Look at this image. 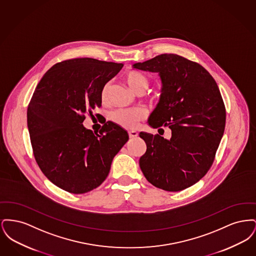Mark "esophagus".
<instances>
[{
	"mask_svg": "<svg viewBox=\"0 0 256 256\" xmlns=\"http://www.w3.org/2000/svg\"><path fill=\"white\" fill-rule=\"evenodd\" d=\"M128 136H130V138L137 137V136H138V132H137L136 130H130V132H128Z\"/></svg>",
	"mask_w": 256,
	"mask_h": 256,
	"instance_id": "obj_1",
	"label": "esophagus"
}]
</instances>
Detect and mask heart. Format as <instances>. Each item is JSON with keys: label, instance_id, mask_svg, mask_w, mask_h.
<instances>
[{"label": "heart", "instance_id": "heart-1", "mask_svg": "<svg viewBox=\"0 0 256 256\" xmlns=\"http://www.w3.org/2000/svg\"><path fill=\"white\" fill-rule=\"evenodd\" d=\"M124 80L128 87L136 94H141L148 86V80L144 74L138 71H130L126 74ZM110 91V84H106L102 87L100 92V98L102 102L108 98ZM146 111L144 108L138 106L132 110H115L111 113V121L126 128H134L138 126L140 121L146 117Z\"/></svg>", "mask_w": 256, "mask_h": 256}]
</instances>
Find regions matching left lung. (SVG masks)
Returning a JSON list of instances; mask_svg holds the SVG:
<instances>
[{
	"instance_id": "left-lung-1",
	"label": "left lung",
	"mask_w": 256,
	"mask_h": 256,
	"mask_svg": "<svg viewBox=\"0 0 256 256\" xmlns=\"http://www.w3.org/2000/svg\"><path fill=\"white\" fill-rule=\"evenodd\" d=\"M134 68L158 73L161 96L148 122L172 130L170 139L140 132L146 145L140 168L156 187L182 191L206 176L224 135L226 108L219 87L202 65L174 54L135 63Z\"/></svg>"
}]
</instances>
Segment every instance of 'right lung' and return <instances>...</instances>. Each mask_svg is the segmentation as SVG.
I'll return each instance as SVG.
<instances>
[{
	"instance_id": "add662e5",
	"label": "right lung",
	"mask_w": 256,
	"mask_h": 256,
	"mask_svg": "<svg viewBox=\"0 0 256 256\" xmlns=\"http://www.w3.org/2000/svg\"><path fill=\"white\" fill-rule=\"evenodd\" d=\"M122 67L89 58L61 61L43 76L30 102L28 128L37 164L69 193H87L104 182L128 140L115 122H106L98 134L82 124L86 113L102 106V87Z\"/></svg>"
}]
</instances>
